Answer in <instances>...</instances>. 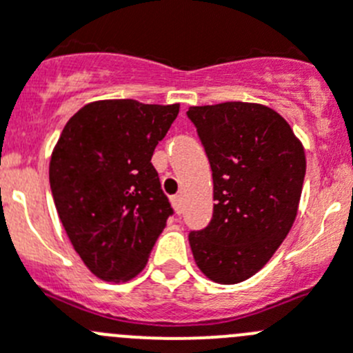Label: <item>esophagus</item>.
<instances>
[{
  "label": "esophagus",
  "mask_w": 353,
  "mask_h": 353,
  "mask_svg": "<svg viewBox=\"0 0 353 353\" xmlns=\"http://www.w3.org/2000/svg\"><path fill=\"white\" fill-rule=\"evenodd\" d=\"M170 202H172V205H174V209H176L177 214H181V211H183V199H181V195L170 196Z\"/></svg>",
  "instance_id": "obj_1"
}]
</instances>
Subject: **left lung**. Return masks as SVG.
<instances>
[{
    "mask_svg": "<svg viewBox=\"0 0 353 353\" xmlns=\"http://www.w3.org/2000/svg\"><path fill=\"white\" fill-rule=\"evenodd\" d=\"M212 170L216 204L202 230L190 232L196 265L216 283L252 278L290 232L306 158L290 125L259 103L190 107Z\"/></svg>",
    "mask_w": 353,
    "mask_h": 353,
    "instance_id": "left-lung-1",
    "label": "left lung"
}]
</instances>
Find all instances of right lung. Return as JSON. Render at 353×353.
Returning a JSON list of instances; mask_svg holds the SVG:
<instances>
[{"label": "right lung", "instance_id": "add662e5", "mask_svg": "<svg viewBox=\"0 0 353 353\" xmlns=\"http://www.w3.org/2000/svg\"><path fill=\"white\" fill-rule=\"evenodd\" d=\"M177 114V103L101 100L63 128L50 157V192L68 239L98 278L137 276L174 214L151 157Z\"/></svg>", "mask_w": 353, "mask_h": 353}]
</instances>
